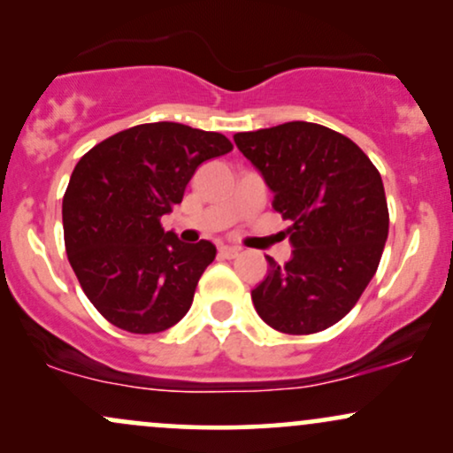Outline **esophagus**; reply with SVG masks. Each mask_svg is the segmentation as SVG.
Listing matches in <instances>:
<instances>
[{
    "instance_id": "1",
    "label": "esophagus",
    "mask_w": 453,
    "mask_h": 453,
    "mask_svg": "<svg viewBox=\"0 0 453 453\" xmlns=\"http://www.w3.org/2000/svg\"><path fill=\"white\" fill-rule=\"evenodd\" d=\"M219 253L223 257H236L238 253H241V249L230 247V244H223V247H219Z\"/></svg>"
}]
</instances>
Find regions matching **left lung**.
Instances as JSON below:
<instances>
[{
    "label": "left lung",
    "instance_id": "obj_1",
    "mask_svg": "<svg viewBox=\"0 0 453 453\" xmlns=\"http://www.w3.org/2000/svg\"><path fill=\"white\" fill-rule=\"evenodd\" d=\"M241 153L274 194V211L292 221L294 251L251 292L257 315L285 334H313L356 306L388 241L383 180L366 153L334 129L306 121L241 132Z\"/></svg>",
    "mask_w": 453,
    "mask_h": 453
}]
</instances>
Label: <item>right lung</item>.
I'll return each mask as SVG.
<instances>
[{"label": "right lung", "mask_w": 453, "mask_h": 453, "mask_svg": "<svg viewBox=\"0 0 453 453\" xmlns=\"http://www.w3.org/2000/svg\"><path fill=\"white\" fill-rule=\"evenodd\" d=\"M230 150L223 134L161 121L114 134L78 161L61 211L65 253L112 326L155 334L189 311L217 249L180 242L159 221L180 204L197 165Z\"/></svg>", "instance_id": "obj_1"}]
</instances>
